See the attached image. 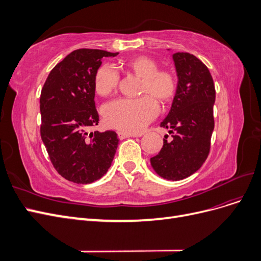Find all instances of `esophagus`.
<instances>
[{"label":"esophagus","instance_id":"34e87169","mask_svg":"<svg viewBox=\"0 0 261 261\" xmlns=\"http://www.w3.org/2000/svg\"><path fill=\"white\" fill-rule=\"evenodd\" d=\"M117 136L120 139H125L127 137H134L136 135H133V134H128V133H125V132H117Z\"/></svg>","mask_w":261,"mask_h":261}]
</instances>
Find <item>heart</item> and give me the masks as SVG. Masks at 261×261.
<instances>
[{
	"instance_id": "1",
	"label": "heart",
	"mask_w": 261,
	"mask_h": 261,
	"mask_svg": "<svg viewBox=\"0 0 261 261\" xmlns=\"http://www.w3.org/2000/svg\"><path fill=\"white\" fill-rule=\"evenodd\" d=\"M121 67L141 78L139 98H118L103 108L106 123L125 133H139L159 112V103L169 102L175 96L177 80L169 69H159L158 63L148 57H137L122 62ZM120 82V74L112 64L101 65L94 76V89L100 96L112 93Z\"/></svg>"
}]
</instances>
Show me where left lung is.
Returning a JSON list of instances; mask_svg holds the SVG:
<instances>
[{
    "mask_svg": "<svg viewBox=\"0 0 261 261\" xmlns=\"http://www.w3.org/2000/svg\"><path fill=\"white\" fill-rule=\"evenodd\" d=\"M173 60L177 90L168 116L161 122L173 139L169 143L165 136L160 152L150 162L161 177L179 180L198 171L209 155L216 88L208 67L195 55L176 52Z\"/></svg>",
    "mask_w": 261,
    "mask_h": 261,
    "instance_id": "left-lung-1",
    "label": "left lung"
}]
</instances>
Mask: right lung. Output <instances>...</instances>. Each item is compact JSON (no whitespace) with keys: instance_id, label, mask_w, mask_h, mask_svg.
<instances>
[{"instance_id":"1","label":"right lung","mask_w":261,"mask_h":261,"mask_svg":"<svg viewBox=\"0 0 261 261\" xmlns=\"http://www.w3.org/2000/svg\"><path fill=\"white\" fill-rule=\"evenodd\" d=\"M118 53L78 49L50 72L40 96V134L59 174L77 184H89L111 167L118 145L112 130L87 133L99 123L94 105V76L102 58Z\"/></svg>"}]
</instances>
